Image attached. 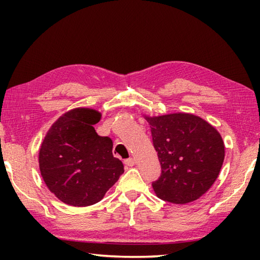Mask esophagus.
I'll list each match as a JSON object with an SVG mask.
<instances>
[{"label":"esophagus","instance_id":"obj_1","mask_svg":"<svg viewBox=\"0 0 260 260\" xmlns=\"http://www.w3.org/2000/svg\"><path fill=\"white\" fill-rule=\"evenodd\" d=\"M124 164L126 166H133L135 164V160L133 159V158H128V159H125L124 160Z\"/></svg>","mask_w":260,"mask_h":260}]
</instances>
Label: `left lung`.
<instances>
[{
    "label": "left lung",
    "instance_id": "left-lung-1",
    "mask_svg": "<svg viewBox=\"0 0 260 260\" xmlns=\"http://www.w3.org/2000/svg\"><path fill=\"white\" fill-rule=\"evenodd\" d=\"M161 173L152 188L174 204L196 201L217 180L225 158L219 132L190 113L147 117Z\"/></svg>",
    "mask_w": 260,
    "mask_h": 260
}]
</instances>
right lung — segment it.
I'll list each match as a JSON object with an SVG mask.
<instances>
[{
    "label": "right lung",
    "mask_w": 260,
    "mask_h": 260,
    "mask_svg": "<svg viewBox=\"0 0 260 260\" xmlns=\"http://www.w3.org/2000/svg\"><path fill=\"white\" fill-rule=\"evenodd\" d=\"M100 119L96 110L73 109L52 124L41 144L43 181L65 204L98 203L124 173L121 160L112 155V140L93 127Z\"/></svg>",
    "instance_id": "obj_1"
}]
</instances>
